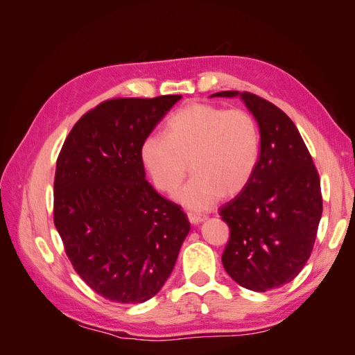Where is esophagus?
<instances>
[{
    "mask_svg": "<svg viewBox=\"0 0 355 355\" xmlns=\"http://www.w3.org/2000/svg\"><path fill=\"white\" fill-rule=\"evenodd\" d=\"M188 219L192 225H197V223H201L202 220H206L207 216L206 214H198V213H188Z\"/></svg>",
    "mask_w": 355,
    "mask_h": 355,
    "instance_id": "1",
    "label": "esophagus"
}]
</instances>
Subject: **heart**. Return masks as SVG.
<instances>
[{
    "mask_svg": "<svg viewBox=\"0 0 355 355\" xmlns=\"http://www.w3.org/2000/svg\"><path fill=\"white\" fill-rule=\"evenodd\" d=\"M142 163L154 187L179 194L191 210H206L222 196H239L252 180L261 158V130L245 110L196 102L171 115L164 136L151 133L141 145Z\"/></svg>",
    "mask_w": 355,
    "mask_h": 355,
    "instance_id": "obj_1",
    "label": "heart"
}]
</instances>
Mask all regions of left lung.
<instances>
[{
	"label": "left lung",
	"mask_w": 355,
	"mask_h": 355,
	"mask_svg": "<svg viewBox=\"0 0 355 355\" xmlns=\"http://www.w3.org/2000/svg\"><path fill=\"white\" fill-rule=\"evenodd\" d=\"M240 94L261 130V158L249 185L219 209L230 227L222 254L235 283L266 292L302 271L315 243L323 213L320 176L295 123L270 101Z\"/></svg>",
	"instance_id": "1"
}]
</instances>
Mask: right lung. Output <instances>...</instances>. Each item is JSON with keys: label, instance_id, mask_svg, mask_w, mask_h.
<instances>
[{"label": "right lung", "instance_id": "right-lung-1", "mask_svg": "<svg viewBox=\"0 0 355 355\" xmlns=\"http://www.w3.org/2000/svg\"><path fill=\"white\" fill-rule=\"evenodd\" d=\"M180 94L115 98L75 123L56 161L53 220L73 270L120 304L155 296L173 271L189 220L145 179L144 139Z\"/></svg>", "mask_w": 355, "mask_h": 355}]
</instances>
